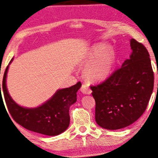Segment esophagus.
Instances as JSON below:
<instances>
[{
	"instance_id": "esophagus-1",
	"label": "esophagus",
	"mask_w": 158,
	"mask_h": 158,
	"mask_svg": "<svg viewBox=\"0 0 158 158\" xmlns=\"http://www.w3.org/2000/svg\"><path fill=\"white\" fill-rule=\"evenodd\" d=\"M81 91L82 93L85 94H90L92 93V90L89 88L88 85L87 84H83L81 88Z\"/></svg>"
}]
</instances>
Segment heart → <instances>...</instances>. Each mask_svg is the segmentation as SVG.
I'll list each match as a JSON object with an SVG mask.
<instances>
[{
    "mask_svg": "<svg viewBox=\"0 0 158 158\" xmlns=\"http://www.w3.org/2000/svg\"><path fill=\"white\" fill-rule=\"evenodd\" d=\"M81 64L86 66L85 75L87 78L93 81H104L115 67V52L107 44H95L82 56Z\"/></svg>",
    "mask_w": 158,
    "mask_h": 158,
    "instance_id": "b5f03b06",
    "label": "heart"
}]
</instances>
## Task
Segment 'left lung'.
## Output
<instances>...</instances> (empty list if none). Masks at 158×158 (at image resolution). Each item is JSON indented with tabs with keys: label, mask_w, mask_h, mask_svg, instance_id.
Returning a JSON list of instances; mask_svg holds the SVG:
<instances>
[{
	"label": "left lung",
	"mask_w": 158,
	"mask_h": 158,
	"mask_svg": "<svg viewBox=\"0 0 158 158\" xmlns=\"http://www.w3.org/2000/svg\"><path fill=\"white\" fill-rule=\"evenodd\" d=\"M129 59L102 83L91 86L95 100V120L108 130L127 127L144 113L154 86L150 55L143 45L130 40Z\"/></svg>",
	"instance_id": "8db88e82"
}]
</instances>
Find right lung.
<instances>
[{
    "label": "right lung",
    "mask_w": 158,
    "mask_h": 158,
    "mask_svg": "<svg viewBox=\"0 0 158 158\" xmlns=\"http://www.w3.org/2000/svg\"><path fill=\"white\" fill-rule=\"evenodd\" d=\"M13 60V58L9 65ZM9 65L4 73L3 90L7 107L13 119L26 129L46 135L54 136L64 132L70 124V106L77 101V92L81 88V82L58 89L52 98L37 107H24L12 99L7 89Z\"/></svg>",
    "instance_id": "right-lung-1"
}]
</instances>
